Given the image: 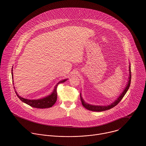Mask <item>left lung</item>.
Masks as SVG:
<instances>
[{
  "label": "left lung",
  "mask_w": 146,
  "mask_h": 146,
  "mask_svg": "<svg viewBox=\"0 0 146 146\" xmlns=\"http://www.w3.org/2000/svg\"><path fill=\"white\" fill-rule=\"evenodd\" d=\"M129 79H128V82L127 84H126V86L124 89V90L123 91V92H121V94L119 95V96L113 102L110 104H108L107 106H100V105H92V104H89L88 103H86L84 100L83 97H82L81 95V93L80 94V100L82 101V104H83L84 107L91 111H106V110H110L112 108H113L114 107H115L116 105L119 103V102L122 100V98L124 96L126 93L127 92V91L128 90V89H129L130 84H131V67H130V63H129Z\"/></svg>",
  "instance_id": "left-lung-1"
}]
</instances>
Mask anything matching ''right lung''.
I'll return each instance as SVG.
<instances>
[{"label": "right lung", "mask_w": 146, "mask_h": 146, "mask_svg": "<svg viewBox=\"0 0 146 146\" xmlns=\"http://www.w3.org/2000/svg\"><path fill=\"white\" fill-rule=\"evenodd\" d=\"M11 74H12V78L13 79V68L11 70ZM68 79H65L62 80L60 81L58 83L56 84L54 90L48 96H46L45 97H42L40 99L37 100H29L23 97H22L19 95L16 91H15L16 94L17 95V97H19L21 101L23 102L28 104L29 106L34 107V108H47L51 107L54 104H55L57 100V87L59 84L63 83L67 81ZM13 84H14V81H13ZM14 89L15 88L14 87Z\"/></svg>", "instance_id": "add662e5"}]
</instances>
